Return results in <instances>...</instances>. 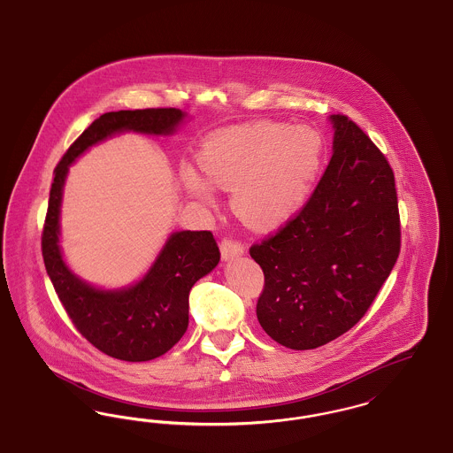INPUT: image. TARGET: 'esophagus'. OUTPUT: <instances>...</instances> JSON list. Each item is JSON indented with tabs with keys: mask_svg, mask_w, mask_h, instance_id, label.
I'll return each instance as SVG.
<instances>
[{
	"mask_svg": "<svg viewBox=\"0 0 453 453\" xmlns=\"http://www.w3.org/2000/svg\"><path fill=\"white\" fill-rule=\"evenodd\" d=\"M244 253V244H241L236 239L233 237H224L220 241V255L222 259L234 258Z\"/></svg>",
	"mask_w": 453,
	"mask_h": 453,
	"instance_id": "esophagus-1",
	"label": "esophagus"
}]
</instances>
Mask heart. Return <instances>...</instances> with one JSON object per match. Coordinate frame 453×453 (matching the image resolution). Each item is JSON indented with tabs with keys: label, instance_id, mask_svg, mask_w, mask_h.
Returning <instances> with one entry per match:
<instances>
[{
	"label": "heart",
	"instance_id": "1",
	"mask_svg": "<svg viewBox=\"0 0 453 453\" xmlns=\"http://www.w3.org/2000/svg\"><path fill=\"white\" fill-rule=\"evenodd\" d=\"M321 156L323 139L316 130L263 120L219 132L198 152V163L209 181L234 192L239 216L270 229L303 205ZM181 178L190 194L212 202V188L198 173L187 168Z\"/></svg>",
	"mask_w": 453,
	"mask_h": 453
}]
</instances>
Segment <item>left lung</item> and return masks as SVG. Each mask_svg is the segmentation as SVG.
I'll list each match as a JSON object with an SVG mask.
<instances>
[{
  "instance_id": "1",
  "label": "left lung",
  "mask_w": 453,
  "mask_h": 453,
  "mask_svg": "<svg viewBox=\"0 0 453 453\" xmlns=\"http://www.w3.org/2000/svg\"><path fill=\"white\" fill-rule=\"evenodd\" d=\"M314 192L275 234L250 248L263 270L261 327L292 349L326 345L365 316L401 251L388 157L343 113Z\"/></svg>"
}]
</instances>
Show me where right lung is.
<instances>
[{
	"instance_id": "right-lung-1",
	"label": "right lung",
	"mask_w": 453,
	"mask_h": 453,
	"mask_svg": "<svg viewBox=\"0 0 453 453\" xmlns=\"http://www.w3.org/2000/svg\"><path fill=\"white\" fill-rule=\"evenodd\" d=\"M181 119L178 108L104 113L69 146L54 170L42 231L47 275L81 336L102 353L126 362H148L180 342L188 327L190 290L216 268L220 251L211 231L174 233L137 285L115 292L89 287L67 270L58 244L65 173L81 152L115 132L172 134Z\"/></svg>"
}]
</instances>
